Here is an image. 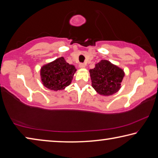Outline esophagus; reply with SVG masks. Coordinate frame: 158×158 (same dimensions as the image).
Listing matches in <instances>:
<instances>
[{
    "label": "esophagus",
    "mask_w": 158,
    "mask_h": 158,
    "mask_svg": "<svg viewBox=\"0 0 158 158\" xmlns=\"http://www.w3.org/2000/svg\"><path fill=\"white\" fill-rule=\"evenodd\" d=\"M79 66V68H82V69L85 68V65L84 63H80Z\"/></svg>",
    "instance_id": "obj_1"
}]
</instances>
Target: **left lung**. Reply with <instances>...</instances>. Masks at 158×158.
<instances>
[{
    "label": "left lung",
    "mask_w": 158,
    "mask_h": 158,
    "mask_svg": "<svg viewBox=\"0 0 158 158\" xmlns=\"http://www.w3.org/2000/svg\"><path fill=\"white\" fill-rule=\"evenodd\" d=\"M92 87L98 94L109 96L121 89L124 70L107 60H102L89 70Z\"/></svg>",
    "instance_id": "1"
}]
</instances>
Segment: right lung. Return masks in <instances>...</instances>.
I'll use <instances>...</instances> for the list:
<instances>
[{
	"instance_id": "add662e5",
	"label": "right lung",
	"mask_w": 158,
	"mask_h": 158,
	"mask_svg": "<svg viewBox=\"0 0 158 158\" xmlns=\"http://www.w3.org/2000/svg\"><path fill=\"white\" fill-rule=\"evenodd\" d=\"M76 72L75 66L69 65L65 58L60 57L42 67L41 81L48 89L53 91L63 90L71 84Z\"/></svg>"
}]
</instances>
